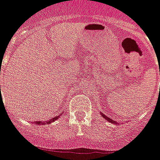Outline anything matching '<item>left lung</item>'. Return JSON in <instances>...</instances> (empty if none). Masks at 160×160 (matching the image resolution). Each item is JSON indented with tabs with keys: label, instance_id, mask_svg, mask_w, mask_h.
<instances>
[{
	"label": "left lung",
	"instance_id": "8db88e82",
	"mask_svg": "<svg viewBox=\"0 0 160 160\" xmlns=\"http://www.w3.org/2000/svg\"><path fill=\"white\" fill-rule=\"evenodd\" d=\"M100 114L102 115V117L104 118H106V119L108 120V122H112V123H116V122H115V121H113V120L112 119H111V118H109L108 117V116H106V115H104V114H102V112H100Z\"/></svg>",
	"mask_w": 160,
	"mask_h": 160
}]
</instances>
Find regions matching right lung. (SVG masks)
Masks as SVG:
<instances>
[{
	"mask_svg": "<svg viewBox=\"0 0 160 160\" xmlns=\"http://www.w3.org/2000/svg\"><path fill=\"white\" fill-rule=\"evenodd\" d=\"M58 117H59V116H58V117L53 118H52V119H50V120H48V121H47V122H42V121H36V123H37V124H38V125L50 124L52 122H53V121H55V120L58 119Z\"/></svg>",
	"mask_w": 160,
	"mask_h": 160,
	"instance_id": "obj_1",
	"label": "right lung"
}]
</instances>
